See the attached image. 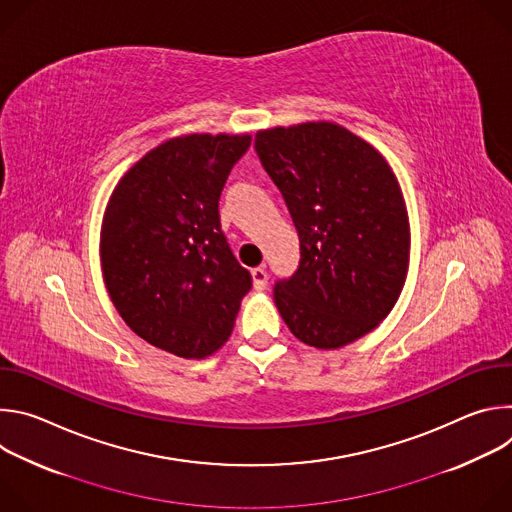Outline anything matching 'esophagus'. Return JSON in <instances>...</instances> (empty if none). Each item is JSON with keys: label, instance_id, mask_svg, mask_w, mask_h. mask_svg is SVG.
I'll use <instances>...</instances> for the list:
<instances>
[{"label": "esophagus", "instance_id": "obj_1", "mask_svg": "<svg viewBox=\"0 0 512 512\" xmlns=\"http://www.w3.org/2000/svg\"><path fill=\"white\" fill-rule=\"evenodd\" d=\"M251 275H253V285H255V289H265V285H267V271H265V267H255L253 271H251Z\"/></svg>", "mask_w": 512, "mask_h": 512}]
</instances>
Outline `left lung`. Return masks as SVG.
Segmentation results:
<instances>
[{"mask_svg": "<svg viewBox=\"0 0 512 512\" xmlns=\"http://www.w3.org/2000/svg\"><path fill=\"white\" fill-rule=\"evenodd\" d=\"M261 166L300 237L298 269L273 287L296 338L338 348L393 310L409 263V218L385 158L336 123L255 135Z\"/></svg>", "mask_w": 512, "mask_h": 512, "instance_id": "1", "label": "left lung"}]
</instances>
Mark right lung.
<instances>
[{"label": "right lung", "instance_id": "add662e5", "mask_svg": "<svg viewBox=\"0 0 512 512\" xmlns=\"http://www.w3.org/2000/svg\"><path fill=\"white\" fill-rule=\"evenodd\" d=\"M249 135H186L145 154L109 200L101 261L125 324L162 350L202 358L233 330L251 273L221 231L218 200Z\"/></svg>", "mask_w": 512, "mask_h": 512}]
</instances>
